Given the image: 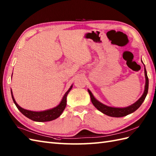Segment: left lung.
<instances>
[{
    "label": "left lung",
    "instance_id": "8db88e82",
    "mask_svg": "<svg viewBox=\"0 0 156 156\" xmlns=\"http://www.w3.org/2000/svg\"><path fill=\"white\" fill-rule=\"evenodd\" d=\"M144 71H145V90L143 95L141 96V97L139 99L137 102H135L134 104L125 108H115V107H108V106L102 104L101 102L98 101L97 99L94 97V96L92 94V92L89 90H88V93L90 96L92 103L93 104V105L98 109V111L102 112V113L112 117H124V116H126L129 114L132 113V112H133L140 107L142 103H143V102L144 101L145 97H146L147 92H148L149 80H148L147 72H146V69H145V68H144Z\"/></svg>",
    "mask_w": 156,
    "mask_h": 156
}]
</instances>
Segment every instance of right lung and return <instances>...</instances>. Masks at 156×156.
Returning <instances> with one entry per match:
<instances>
[{
  "instance_id": "1",
  "label": "right lung",
  "mask_w": 156,
  "mask_h": 156,
  "mask_svg": "<svg viewBox=\"0 0 156 156\" xmlns=\"http://www.w3.org/2000/svg\"><path fill=\"white\" fill-rule=\"evenodd\" d=\"M72 88V85L69 88V90L66 92L64 94V97H63L62 100L59 105L55 108H53L51 109H49V110L44 111H40V112H35V111H28L21 108V107L16 103L14 97H13V95L12 93L11 90V95H12V98L13 100V102L15 104L16 107H17L19 110L21 111L23 115H24L25 117L27 118L31 119V120L34 121H37V122H45V121H50L52 120H54V119H57L59 117L62 113V112L66 108V98H67V95L69 93V92Z\"/></svg>"
}]
</instances>
